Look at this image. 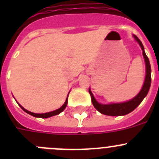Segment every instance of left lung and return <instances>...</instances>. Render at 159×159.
<instances>
[{"instance_id":"left-lung-1","label":"left lung","mask_w":159,"mask_h":159,"mask_svg":"<svg viewBox=\"0 0 159 159\" xmlns=\"http://www.w3.org/2000/svg\"><path fill=\"white\" fill-rule=\"evenodd\" d=\"M134 39L138 41V43H139V45L141 46V48L143 50V57L145 59V63H146V78H145V82L143 84V88L140 91V92L134 97V99H132L131 100L128 101V102H122V103H112V104H100L99 102L95 100L94 98L93 95H92V92L89 90V93L92 97V102L93 106L95 107L98 111L100 113L106 115V116H125L127 115L132 111H134L139 105L141 103L143 99L145 98L146 95H147L151 87V64H150V61H149L148 57L146 55L145 51H144V47H143V43L140 41V40L136 36H134Z\"/></svg>"}]
</instances>
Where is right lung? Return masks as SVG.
<instances>
[{
  "label": "right lung",
  "mask_w": 159,
  "mask_h": 159,
  "mask_svg": "<svg viewBox=\"0 0 159 159\" xmlns=\"http://www.w3.org/2000/svg\"><path fill=\"white\" fill-rule=\"evenodd\" d=\"M67 99H66L65 102L64 103V105H63L61 107H60L59 109H57V110L54 111H51V112H48V113H43V114H36V113H32V112H30L29 111L25 110V108L22 107L20 105V107L23 109L24 111H25L26 113L29 114V115H31V116H34V117H39V118H48V117H51V116H57V115H58V114H60V112H62L65 109V107H67Z\"/></svg>",
  "instance_id": "right-lung-1"
}]
</instances>
